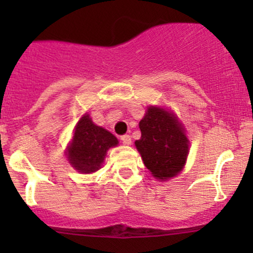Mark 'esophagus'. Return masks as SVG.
Instances as JSON below:
<instances>
[{"instance_id":"34e87169","label":"esophagus","mask_w":253,"mask_h":253,"mask_svg":"<svg viewBox=\"0 0 253 253\" xmlns=\"http://www.w3.org/2000/svg\"><path fill=\"white\" fill-rule=\"evenodd\" d=\"M121 141L124 144H126V145H129L132 143L131 136H129V134H124V136H121Z\"/></svg>"}]
</instances>
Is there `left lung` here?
I'll list each match as a JSON object with an SVG mask.
<instances>
[{
    "label": "left lung",
    "mask_w": 253,
    "mask_h": 253,
    "mask_svg": "<svg viewBox=\"0 0 253 253\" xmlns=\"http://www.w3.org/2000/svg\"><path fill=\"white\" fill-rule=\"evenodd\" d=\"M141 139L134 142L147 169L160 180L174 177L188 155V139L170 112L149 108L139 122Z\"/></svg>",
    "instance_id": "left-lung-1"
}]
</instances>
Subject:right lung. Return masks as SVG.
Here are the masks:
<instances>
[{
	"instance_id": "1",
	"label": "right lung",
	"mask_w": 253,
	"mask_h": 253,
	"mask_svg": "<svg viewBox=\"0 0 253 253\" xmlns=\"http://www.w3.org/2000/svg\"><path fill=\"white\" fill-rule=\"evenodd\" d=\"M117 143L114 134L94 125L89 115H84L76 126L68 147V160L81 172H94L103 164L106 150Z\"/></svg>"
}]
</instances>
